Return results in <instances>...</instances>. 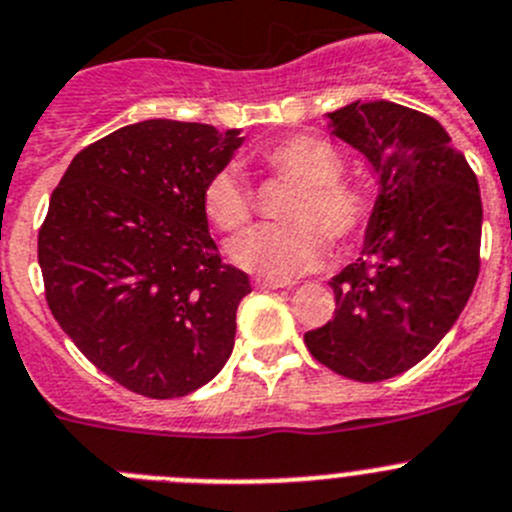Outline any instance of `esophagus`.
Returning a JSON list of instances; mask_svg holds the SVG:
<instances>
[{"instance_id": "esophagus-1", "label": "esophagus", "mask_w": 512, "mask_h": 512, "mask_svg": "<svg viewBox=\"0 0 512 512\" xmlns=\"http://www.w3.org/2000/svg\"><path fill=\"white\" fill-rule=\"evenodd\" d=\"M255 288L278 290V288H293V283H285V280H270V278H255Z\"/></svg>"}]
</instances>
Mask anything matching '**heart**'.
Masks as SVG:
<instances>
[{"label":"heart","instance_id":"b5f03b06","mask_svg":"<svg viewBox=\"0 0 512 512\" xmlns=\"http://www.w3.org/2000/svg\"><path fill=\"white\" fill-rule=\"evenodd\" d=\"M257 164L298 186L285 207L283 227L255 229L232 245V260L255 275L290 280L315 270L331 240L351 250L364 240L374 217L369 191L343 176V156L328 138L293 133L257 151ZM202 209L219 232L250 227L255 202L234 169H219L202 189Z\"/></svg>","mask_w":512,"mask_h":512}]
</instances>
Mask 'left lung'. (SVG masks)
<instances>
[{
	"label": "left lung",
	"mask_w": 512,
	"mask_h": 512,
	"mask_svg": "<svg viewBox=\"0 0 512 512\" xmlns=\"http://www.w3.org/2000/svg\"><path fill=\"white\" fill-rule=\"evenodd\" d=\"M381 181L361 257L331 280L336 315L305 346L353 381L419 364L460 318L480 272L477 176L427 113L376 100L328 113Z\"/></svg>",
	"instance_id": "left-lung-1"
}]
</instances>
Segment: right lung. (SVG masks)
Instances as JSON below:
<instances>
[{"instance_id":"add662e5","label":"right lung","mask_w":512,"mask_h":512,"mask_svg":"<svg viewBox=\"0 0 512 512\" xmlns=\"http://www.w3.org/2000/svg\"><path fill=\"white\" fill-rule=\"evenodd\" d=\"M207 123H133L70 161L37 234L55 321L95 369L148 399L212 381L250 278L224 265L202 189L240 146Z\"/></svg>"}]
</instances>
